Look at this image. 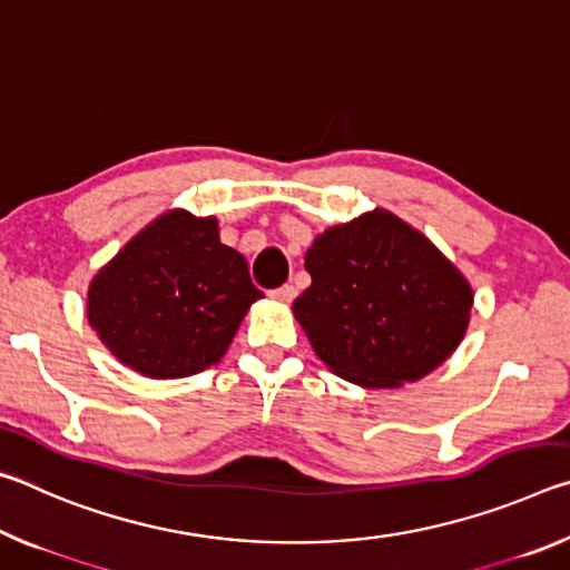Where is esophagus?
I'll list each match as a JSON object with an SVG mask.
<instances>
[{"instance_id":"esophagus-1","label":"esophagus","mask_w":570,"mask_h":570,"mask_svg":"<svg viewBox=\"0 0 570 570\" xmlns=\"http://www.w3.org/2000/svg\"><path fill=\"white\" fill-rule=\"evenodd\" d=\"M268 296L272 298H276V302H292V298L296 296V288L292 286V284H284V286H278V288H274V292H268Z\"/></svg>"}]
</instances>
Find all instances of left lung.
<instances>
[{
	"instance_id": "8db88e82",
	"label": "left lung",
	"mask_w": 570,
	"mask_h": 570,
	"mask_svg": "<svg viewBox=\"0 0 570 570\" xmlns=\"http://www.w3.org/2000/svg\"><path fill=\"white\" fill-rule=\"evenodd\" d=\"M312 286L294 316L342 380L384 390L417 382L465 336L472 288L455 264L390 210L326 228L304 256Z\"/></svg>"
}]
</instances>
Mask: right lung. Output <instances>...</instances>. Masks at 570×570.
<instances>
[{
    "mask_svg": "<svg viewBox=\"0 0 570 570\" xmlns=\"http://www.w3.org/2000/svg\"><path fill=\"white\" fill-rule=\"evenodd\" d=\"M262 296L216 218L168 210L92 278L88 322L130 370L176 380L220 362Z\"/></svg>",
    "mask_w": 570,
    "mask_h": 570,
    "instance_id": "obj_1",
    "label": "right lung"
}]
</instances>
